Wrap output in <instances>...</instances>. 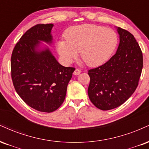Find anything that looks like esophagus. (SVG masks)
Wrapping results in <instances>:
<instances>
[{
	"label": "esophagus",
	"instance_id": "34e87169",
	"mask_svg": "<svg viewBox=\"0 0 149 149\" xmlns=\"http://www.w3.org/2000/svg\"><path fill=\"white\" fill-rule=\"evenodd\" d=\"M80 73H81V70H80L79 69H78V68H76L74 72V75H78V74H79Z\"/></svg>",
	"mask_w": 149,
	"mask_h": 149
}]
</instances>
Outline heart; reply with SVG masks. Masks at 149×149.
I'll list each match as a JSON object with an SVG mask.
<instances>
[{
  "mask_svg": "<svg viewBox=\"0 0 149 149\" xmlns=\"http://www.w3.org/2000/svg\"><path fill=\"white\" fill-rule=\"evenodd\" d=\"M65 39L57 43L58 52L66 62H71L80 52L81 60L88 66L104 63L113 53L118 37L112 29L93 24L74 26L65 33Z\"/></svg>",
  "mask_w": 149,
  "mask_h": 149,
  "instance_id": "heart-1",
  "label": "heart"
}]
</instances>
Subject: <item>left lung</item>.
I'll return each instance as SVG.
<instances>
[{"mask_svg": "<svg viewBox=\"0 0 149 149\" xmlns=\"http://www.w3.org/2000/svg\"><path fill=\"white\" fill-rule=\"evenodd\" d=\"M120 42L117 52L105 63L88 71L90 100L101 110L123 104L137 88L143 68V56L133 35L118 27Z\"/></svg>", "mask_w": 149, "mask_h": 149, "instance_id": "1", "label": "left lung"}]
</instances>
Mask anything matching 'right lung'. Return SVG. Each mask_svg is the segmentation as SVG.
Listing matches in <instances>:
<instances>
[{
	"instance_id": "obj_1",
	"label": "right lung",
	"mask_w": 149,
	"mask_h": 149,
	"mask_svg": "<svg viewBox=\"0 0 149 149\" xmlns=\"http://www.w3.org/2000/svg\"><path fill=\"white\" fill-rule=\"evenodd\" d=\"M52 24H39L28 30L16 44L11 56L14 87L28 105L42 112H52L65 98L75 68L58 63L49 49L36 51L40 41L51 44Z\"/></svg>"
}]
</instances>
